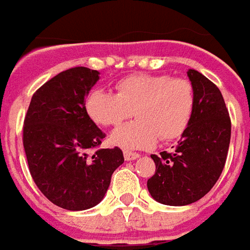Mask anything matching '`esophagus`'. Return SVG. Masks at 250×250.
I'll list each match as a JSON object with an SVG mask.
<instances>
[{"label": "esophagus", "instance_id": "1", "mask_svg": "<svg viewBox=\"0 0 250 250\" xmlns=\"http://www.w3.org/2000/svg\"><path fill=\"white\" fill-rule=\"evenodd\" d=\"M141 155L138 152H132V151H125V161H134L136 158H139Z\"/></svg>", "mask_w": 250, "mask_h": 250}]
</instances>
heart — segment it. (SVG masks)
Wrapping results in <instances>:
<instances>
[{"instance_id": "b5f03b06", "label": "heart", "mask_w": 250, "mask_h": 250, "mask_svg": "<svg viewBox=\"0 0 250 250\" xmlns=\"http://www.w3.org/2000/svg\"><path fill=\"white\" fill-rule=\"evenodd\" d=\"M116 93L93 89L85 98L89 119L103 127L119 125L135 115V122L112 132L111 142L125 150L155 146L158 139L175 141L191 122L195 92L190 80L170 75L135 73L116 83Z\"/></svg>"}]
</instances>
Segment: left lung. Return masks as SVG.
Returning <instances> with one entry per match:
<instances>
[{
	"instance_id": "8db88e82",
	"label": "left lung",
	"mask_w": 250,
	"mask_h": 250,
	"mask_svg": "<svg viewBox=\"0 0 250 250\" xmlns=\"http://www.w3.org/2000/svg\"><path fill=\"white\" fill-rule=\"evenodd\" d=\"M188 76L195 92V107L188 130L173 152L152 154L155 174L147 181L151 197L170 206H184L208 194L225 166L231 123L222 93L194 69Z\"/></svg>"
}]
</instances>
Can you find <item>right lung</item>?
<instances>
[{"label":"right lung","instance_id":"obj_1","mask_svg":"<svg viewBox=\"0 0 250 250\" xmlns=\"http://www.w3.org/2000/svg\"><path fill=\"white\" fill-rule=\"evenodd\" d=\"M98 80L99 72L85 66L60 72L33 93L25 115L22 143L30 175L62 209L98 205L112 173L125 162L119 147L89 155L105 138L85 112V96Z\"/></svg>","mask_w":250,"mask_h":250}]
</instances>
